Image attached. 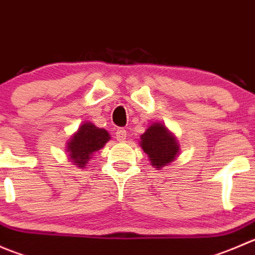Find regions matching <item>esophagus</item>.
<instances>
[{"label":"esophagus","instance_id":"obj_1","mask_svg":"<svg viewBox=\"0 0 255 255\" xmlns=\"http://www.w3.org/2000/svg\"><path fill=\"white\" fill-rule=\"evenodd\" d=\"M116 138H117V140H120V142L126 140L127 139V130H126L125 128H118V129L116 130Z\"/></svg>","mask_w":255,"mask_h":255}]
</instances>
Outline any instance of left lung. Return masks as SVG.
I'll return each mask as SVG.
<instances>
[{
	"instance_id": "obj_1",
	"label": "left lung",
	"mask_w": 255,
	"mask_h": 255,
	"mask_svg": "<svg viewBox=\"0 0 255 255\" xmlns=\"http://www.w3.org/2000/svg\"><path fill=\"white\" fill-rule=\"evenodd\" d=\"M140 139L143 150L148 154L151 165L156 168H161L171 163L179 151V145L175 138L164 126L159 123L150 126L145 133L142 134Z\"/></svg>"
}]
</instances>
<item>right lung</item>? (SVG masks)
<instances>
[{
    "mask_svg": "<svg viewBox=\"0 0 255 255\" xmlns=\"http://www.w3.org/2000/svg\"><path fill=\"white\" fill-rule=\"evenodd\" d=\"M109 140L107 130L95 127L92 123H84L68 143L69 156L79 168H84L91 154L100 150Z\"/></svg>",
    "mask_w": 255,
    "mask_h": 255,
    "instance_id": "1",
    "label": "right lung"
}]
</instances>
